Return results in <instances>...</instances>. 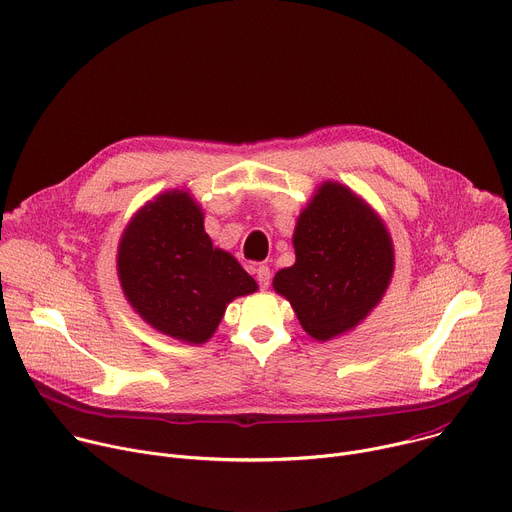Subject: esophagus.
I'll return each instance as SVG.
<instances>
[{
  "label": "esophagus",
  "mask_w": 512,
  "mask_h": 512,
  "mask_svg": "<svg viewBox=\"0 0 512 512\" xmlns=\"http://www.w3.org/2000/svg\"><path fill=\"white\" fill-rule=\"evenodd\" d=\"M255 279H257V283H259L261 289H267V287H269V281H271V271H269V267H267V265H259V267L255 269Z\"/></svg>",
  "instance_id": "esophagus-1"
}]
</instances>
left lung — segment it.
Returning a JSON list of instances; mask_svg holds the SVG:
<instances>
[{
  "mask_svg": "<svg viewBox=\"0 0 512 512\" xmlns=\"http://www.w3.org/2000/svg\"><path fill=\"white\" fill-rule=\"evenodd\" d=\"M296 263L273 287L302 328L330 340L354 328L383 298L393 275V247L381 218L336 182H326L300 214Z\"/></svg>",
  "mask_w": 512,
  "mask_h": 512,
  "instance_id": "obj_1",
  "label": "left lung"
}]
</instances>
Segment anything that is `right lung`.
Wrapping results in <instances>:
<instances>
[{
    "mask_svg": "<svg viewBox=\"0 0 512 512\" xmlns=\"http://www.w3.org/2000/svg\"><path fill=\"white\" fill-rule=\"evenodd\" d=\"M117 257L123 291L139 316L192 344L212 336L231 300L257 289L233 255L212 247L200 206L178 190L137 212Z\"/></svg>",
    "mask_w": 512,
    "mask_h": 512,
    "instance_id": "add662e5",
    "label": "right lung"
}]
</instances>
